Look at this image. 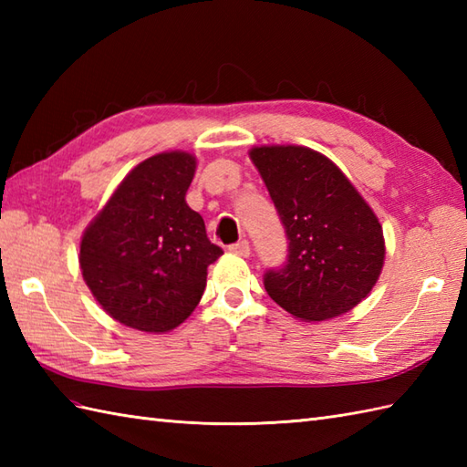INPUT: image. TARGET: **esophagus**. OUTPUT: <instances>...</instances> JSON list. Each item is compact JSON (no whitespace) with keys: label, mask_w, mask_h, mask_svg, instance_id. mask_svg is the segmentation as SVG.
<instances>
[{"label":"esophagus","mask_w":467,"mask_h":467,"mask_svg":"<svg viewBox=\"0 0 467 467\" xmlns=\"http://www.w3.org/2000/svg\"><path fill=\"white\" fill-rule=\"evenodd\" d=\"M231 253L239 254V256H249V254H251V246H249V241L243 239V241H239V243L231 244Z\"/></svg>","instance_id":"esophagus-1"}]
</instances>
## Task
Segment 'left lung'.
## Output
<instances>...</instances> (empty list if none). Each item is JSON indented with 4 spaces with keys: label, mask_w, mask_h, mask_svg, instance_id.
I'll return each instance as SVG.
<instances>
[{
    "label": "left lung",
    "mask_w": 467,
    "mask_h": 467,
    "mask_svg": "<svg viewBox=\"0 0 467 467\" xmlns=\"http://www.w3.org/2000/svg\"><path fill=\"white\" fill-rule=\"evenodd\" d=\"M286 234V259L266 269L271 299L303 321L351 311L379 279L385 244L377 216L329 158L303 146L251 150Z\"/></svg>",
    "instance_id": "obj_1"
}]
</instances>
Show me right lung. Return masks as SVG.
<instances>
[{
  "mask_svg": "<svg viewBox=\"0 0 467 467\" xmlns=\"http://www.w3.org/2000/svg\"><path fill=\"white\" fill-rule=\"evenodd\" d=\"M196 162L156 154L128 174L80 244L84 281L104 311L138 331L164 333L201 301L206 266L223 249L186 204Z\"/></svg>",
  "mask_w": 467,
  "mask_h": 467,
  "instance_id": "right-lung-1",
  "label": "right lung"
}]
</instances>
